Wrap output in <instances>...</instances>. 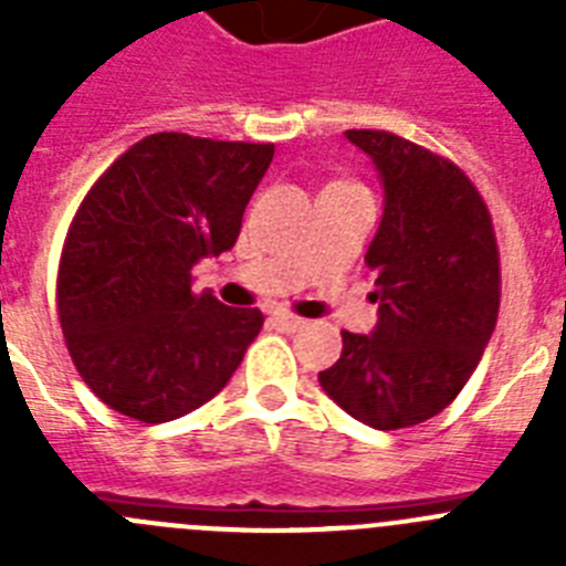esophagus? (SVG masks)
Wrapping results in <instances>:
<instances>
[{"label": "esophagus", "mask_w": 566, "mask_h": 566, "mask_svg": "<svg viewBox=\"0 0 566 566\" xmlns=\"http://www.w3.org/2000/svg\"><path fill=\"white\" fill-rule=\"evenodd\" d=\"M272 323H274V326H277V328H283V332H297V328L306 326V319H303V317H294V314H289V312L272 314Z\"/></svg>", "instance_id": "1"}]
</instances>
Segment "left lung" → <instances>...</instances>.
<instances>
[{"label": "left lung", "mask_w": 566, "mask_h": 566, "mask_svg": "<svg viewBox=\"0 0 566 566\" xmlns=\"http://www.w3.org/2000/svg\"><path fill=\"white\" fill-rule=\"evenodd\" d=\"M345 138L371 158L385 192L365 252L379 319L371 334L343 332L319 385L354 419L397 431L444 411L476 371L502 297L496 234L453 161L385 129Z\"/></svg>", "instance_id": "8db88e82"}]
</instances>
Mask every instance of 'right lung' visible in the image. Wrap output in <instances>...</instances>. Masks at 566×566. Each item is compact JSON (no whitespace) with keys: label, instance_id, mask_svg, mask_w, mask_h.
I'll return each instance as SVG.
<instances>
[{"label":"right lung","instance_id":"obj_1","mask_svg":"<svg viewBox=\"0 0 566 566\" xmlns=\"http://www.w3.org/2000/svg\"><path fill=\"white\" fill-rule=\"evenodd\" d=\"M274 144L155 133L84 195L59 260L64 343L87 388L158 424L221 391L263 326L258 308L192 292V266L229 252Z\"/></svg>","mask_w":566,"mask_h":566}]
</instances>
